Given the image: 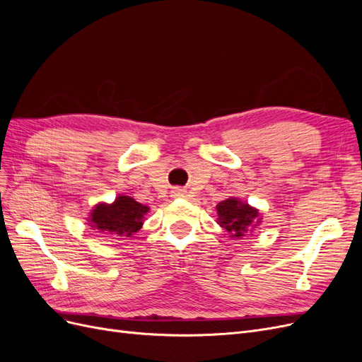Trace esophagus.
Instances as JSON below:
<instances>
[{
  "mask_svg": "<svg viewBox=\"0 0 362 362\" xmlns=\"http://www.w3.org/2000/svg\"><path fill=\"white\" fill-rule=\"evenodd\" d=\"M172 196H173V198H185V196H187V192L182 190V189H173Z\"/></svg>",
  "mask_w": 362,
  "mask_h": 362,
  "instance_id": "34e87169",
  "label": "esophagus"
}]
</instances>
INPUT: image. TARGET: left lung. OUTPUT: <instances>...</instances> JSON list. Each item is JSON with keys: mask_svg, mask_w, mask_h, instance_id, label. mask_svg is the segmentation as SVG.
<instances>
[{"mask_svg": "<svg viewBox=\"0 0 362 362\" xmlns=\"http://www.w3.org/2000/svg\"><path fill=\"white\" fill-rule=\"evenodd\" d=\"M217 223L226 229L229 237L240 238L252 233L262 222L258 208L238 198H228L216 205Z\"/></svg>", "mask_w": 362, "mask_h": 362, "instance_id": "left-lung-1", "label": "left lung"}]
</instances>
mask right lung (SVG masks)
I'll return each instance as SVG.
<instances>
[{"instance_id": "add662e5", "label": "right lung", "mask_w": 362, "mask_h": 362, "mask_svg": "<svg viewBox=\"0 0 362 362\" xmlns=\"http://www.w3.org/2000/svg\"><path fill=\"white\" fill-rule=\"evenodd\" d=\"M149 206L127 194H117L112 204L98 202L89 213L87 222L96 233L105 237H133L145 222Z\"/></svg>"}]
</instances>
